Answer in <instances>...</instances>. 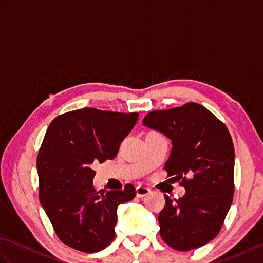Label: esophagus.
<instances>
[{"mask_svg":"<svg viewBox=\"0 0 263 263\" xmlns=\"http://www.w3.org/2000/svg\"><path fill=\"white\" fill-rule=\"evenodd\" d=\"M150 192V189L146 187V186H142V185H139L136 187V193H137V197L138 198H142V197H146Z\"/></svg>","mask_w":263,"mask_h":263,"instance_id":"obj_1","label":"esophagus"}]
</instances>
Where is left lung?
I'll return each instance as SVG.
<instances>
[{"instance_id": "8db88e82", "label": "left lung", "mask_w": 263, "mask_h": 263, "mask_svg": "<svg viewBox=\"0 0 263 263\" xmlns=\"http://www.w3.org/2000/svg\"><path fill=\"white\" fill-rule=\"evenodd\" d=\"M142 124L172 141L165 170L185 187L176 203L165 195L160 236L177 251L203 247L218 235L233 202L235 153L230 132L197 103L150 111Z\"/></svg>"}]
</instances>
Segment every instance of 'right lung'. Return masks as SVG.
I'll return each instance as SVG.
<instances>
[{
    "label": "right lung",
    "instance_id": "obj_1",
    "mask_svg": "<svg viewBox=\"0 0 263 263\" xmlns=\"http://www.w3.org/2000/svg\"><path fill=\"white\" fill-rule=\"evenodd\" d=\"M138 113L81 108L49 124L37 157L39 200L59 238L86 253L113 242L117 206L136 197L126 184L119 191H96L92 165L113 159Z\"/></svg>",
    "mask_w": 263,
    "mask_h": 263
}]
</instances>
